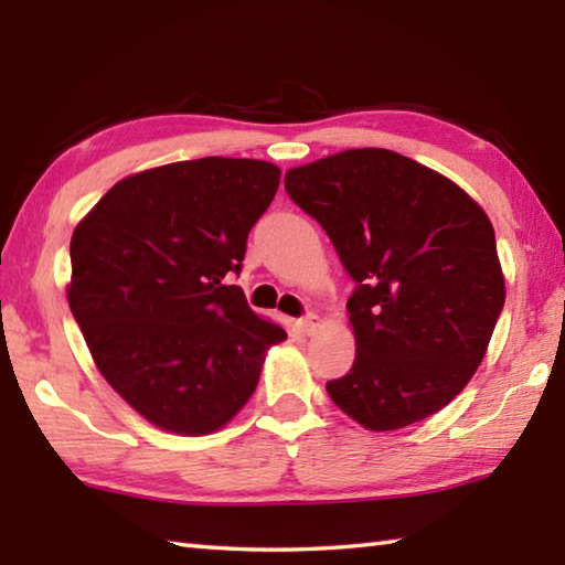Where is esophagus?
<instances>
[{
	"instance_id": "obj_1",
	"label": "esophagus",
	"mask_w": 565,
	"mask_h": 565,
	"mask_svg": "<svg viewBox=\"0 0 565 565\" xmlns=\"http://www.w3.org/2000/svg\"><path fill=\"white\" fill-rule=\"evenodd\" d=\"M321 317L319 313H306V317L299 321V329L306 333V337H311V333H317L321 329Z\"/></svg>"
}]
</instances>
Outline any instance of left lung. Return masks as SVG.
Instances as JSON below:
<instances>
[{
	"instance_id": "left-lung-1",
	"label": "left lung",
	"mask_w": 565,
	"mask_h": 565,
	"mask_svg": "<svg viewBox=\"0 0 565 565\" xmlns=\"http://www.w3.org/2000/svg\"><path fill=\"white\" fill-rule=\"evenodd\" d=\"M356 281V359L329 381L369 431L434 416L481 366L505 301L489 216L438 171L388 149H347L284 177Z\"/></svg>"
}]
</instances>
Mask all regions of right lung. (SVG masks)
<instances>
[{
    "mask_svg": "<svg viewBox=\"0 0 565 565\" xmlns=\"http://www.w3.org/2000/svg\"><path fill=\"white\" fill-rule=\"evenodd\" d=\"M279 177L259 159L174 161L117 181L74 228L70 309L99 374L161 431L224 428L286 339L224 281Z\"/></svg>",
    "mask_w": 565,
    "mask_h": 565,
    "instance_id": "obj_1",
    "label": "right lung"
}]
</instances>
